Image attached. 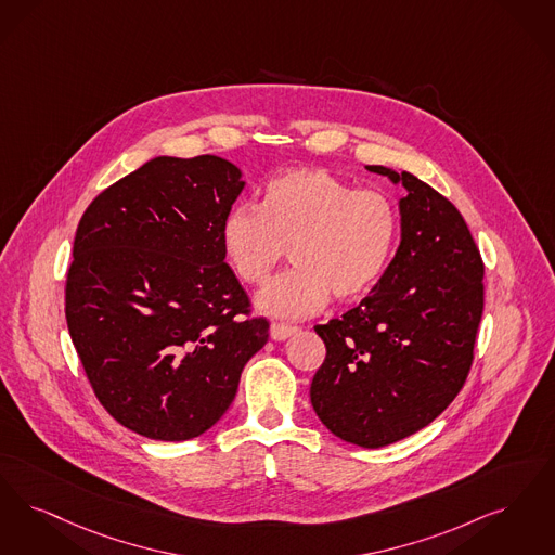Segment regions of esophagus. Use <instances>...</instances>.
Instances as JSON below:
<instances>
[{"instance_id": "obj_1", "label": "esophagus", "mask_w": 555, "mask_h": 555, "mask_svg": "<svg viewBox=\"0 0 555 555\" xmlns=\"http://www.w3.org/2000/svg\"><path fill=\"white\" fill-rule=\"evenodd\" d=\"M297 331H299V328H295V326L272 324V326H270V338H272V340H287V338H291Z\"/></svg>"}]
</instances>
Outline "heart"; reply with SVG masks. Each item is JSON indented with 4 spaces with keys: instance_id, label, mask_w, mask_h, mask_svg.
<instances>
[{
    "instance_id": "1",
    "label": "heart",
    "mask_w": 555,
    "mask_h": 555,
    "mask_svg": "<svg viewBox=\"0 0 555 555\" xmlns=\"http://www.w3.org/2000/svg\"><path fill=\"white\" fill-rule=\"evenodd\" d=\"M399 208L377 190H357L322 169H299L270 179L260 208L235 206L221 222V247L235 276L264 285L291 247L295 270L256 299L258 310L299 320L331 297L357 301L372 293L392 262Z\"/></svg>"
}]
</instances>
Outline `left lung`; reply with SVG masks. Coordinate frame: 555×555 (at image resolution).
I'll return each instance as SVG.
<instances>
[{
	"label": "left lung",
	"mask_w": 555,
	"mask_h": 555,
	"mask_svg": "<svg viewBox=\"0 0 555 555\" xmlns=\"http://www.w3.org/2000/svg\"><path fill=\"white\" fill-rule=\"evenodd\" d=\"M365 169L404 190L399 247L357 308L315 326L326 359L310 399L336 438L382 448L429 425L461 392L483 313V262L452 202L409 171Z\"/></svg>",
	"instance_id": "left-lung-1"
}]
</instances>
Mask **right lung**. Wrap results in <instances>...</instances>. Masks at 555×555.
Listing matches in <instances>:
<instances>
[{
	"label": "right lung",
	"instance_id": "1",
	"mask_svg": "<svg viewBox=\"0 0 555 555\" xmlns=\"http://www.w3.org/2000/svg\"><path fill=\"white\" fill-rule=\"evenodd\" d=\"M244 173L215 155L155 156L92 199L67 272L66 320L113 420L192 440L221 420L268 340L224 264L221 222Z\"/></svg>",
	"mask_w": 555,
	"mask_h": 555
}]
</instances>
